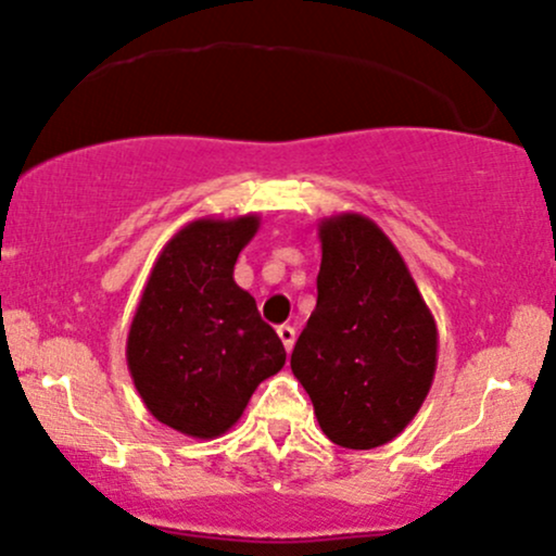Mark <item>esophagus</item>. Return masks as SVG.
<instances>
[{
	"label": "esophagus",
	"instance_id": "esophagus-1",
	"mask_svg": "<svg viewBox=\"0 0 556 556\" xmlns=\"http://www.w3.org/2000/svg\"><path fill=\"white\" fill-rule=\"evenodd\" d=\"M278 337H280V342H283L286 352L294 350V339H296L294 328H291V326H278Z\"/></svg>",
	"mask_w": 556,
	"mask_h": 556
}]
</instances>
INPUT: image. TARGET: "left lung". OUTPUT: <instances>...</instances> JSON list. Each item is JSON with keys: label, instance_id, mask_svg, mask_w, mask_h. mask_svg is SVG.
<instances>
[{"label": "left lung", "instance_id": "8db88e82", "mask_svg": "<svg viewBox=\"0 0 556 556\" xmlns=\"http://www.w3.org/2000/svg\"><path fill=\"white\" fill-rule=\"evenodd\" d=\"M318 304L291 371L331 443L371 451L395 440L432 387L438 326L387 232L344 212L320 219Z\"/></svg>", "mask_w": 556, "mask_h": 556}]
</instances>
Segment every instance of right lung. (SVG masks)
I'll use <instances>...</instances> for the list:
<instances>
[{
    "instance_id": "right-lung-1",
    "label": "right lung",
    "mask_w": 556,
    "mask_h": 556,
    "mask_svg": "<svg viewBox=\"0 0 556 556\" xmlns=\"http://www.w3.org/2000/svg\"><path fill=\"white\" fill-rule=\"evenodd\" d=\"M256 230V214L193 219L161 249L137 302L127 337L135 390L161 424L188 438L228 432L286 363L278 333L232 278Z\"/></svg>"
}]
</instances>
